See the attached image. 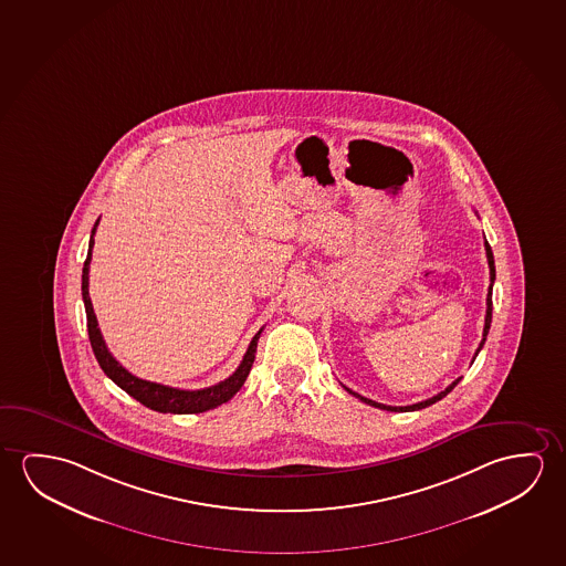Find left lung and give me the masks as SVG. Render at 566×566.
<instances>
[{
	"mask_svg": "<svg viewBox=\"0 0 566 566\" xmlns=\"http://www.w3.org/2000/svg\"><path fill=\"white\" fill-rule=\"evenodd\" d=\"M484 247H486V259L488 266H490V287H488V296H486V319H484V333H482V340H480L479 348H476V353H474V357H472V363H474V358L479 357L480 350L484 347V343H486L488 331H490V323H492V286H494V280H496V266H494V254H492V249H490V244L488 241H484ZM461 382V378H457L454 382L449 384L443 391H439L437 396L433 398H429V400L418 401V403H413V406H386V403H378L375 400H368L365 396H360L357 391L350 390L347 386H343L348 394H353V396H357L358 400L365 401L368 406H375V408L386 409V411H416V409H423L427 406H431V403H436V401L443 400L444 396L449 394V391L457 386V384Z\"/></svg>",
	"mask_w": 566,
	"mask_h": 566,
	"instance_id": "8db88e82",
	"label": "left lung"
}]
</instances>
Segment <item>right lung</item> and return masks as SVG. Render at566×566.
Instances as JSON below:
<instances>
[{
	"label": "right lung",
	"mask_w": 566,
	"mask_h": 566,
	"mask_svg": "<svg viewBox=\"0 0 566 566\" xmlns=\"http://www.w3.org/2000/svg\"><path fill=\"white\" fill-rule=\"evenodd\" d=\"M96 226L92 229V237H90V247H87L86 262L82 269V300L86 305L87 317V335H90V343L94 348L97 363L102 366L105 375L109 376L122 390L127 391L135 400L140 401L143 406L160 411V413H203L208 409L218 408L221 403L231 400L237 391L241 390L247 376L251 373L252 363H254V353H256V343L261 337L262 329L252 337L251 345L244 353L241 365L237 368L233 375L226 378L223 382L209 386V388H201V390H180V388H170L165 384L150 382V380H143L139 376L130 375L125 366L119 365L115 360L114 355L105 347L102 331L97 327L96 314L92 307V300H90V292H87V274H90V261H92V249H94V235H96Z\"/></svg>",
	"instance_id": "right-lung-1"
}]
</instances>
